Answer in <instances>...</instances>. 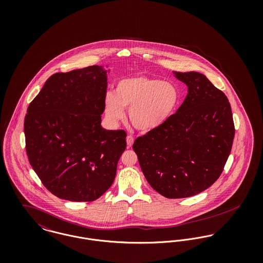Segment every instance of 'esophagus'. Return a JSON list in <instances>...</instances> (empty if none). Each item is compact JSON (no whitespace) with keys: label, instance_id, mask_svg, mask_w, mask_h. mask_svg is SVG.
<instances>
[{"label":"esophagus","instance_id":"obj_1","mask_svg":"<svg viewBox=\"0 0 263 263\" xmlns=\"http://www.w3.org/2000/svg\"><path fill=\"white\" fill-rule=\"evenodd\" d=\"M134 142H135V139H134V137H133V136H130V135H128V136L126 137V143H127V147H128V148H130V147L133 146Z\"/></svg>","mask_w":263,"mask_h":263}]
</instances>
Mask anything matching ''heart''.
<instances>
[{"label":"heart","mask_w":263,"mask_h":263,"mask_svg":"<svg viewBox=\"0 0 263 263\" xmlns=\"http://www.w3.org/2000/svg\"><path fill=\"white\" fill-rule=\"evenodd\" d=\"M181 100L178 87L170 82L146 76L127 77L116 84L115 94L107 92L104 112L111 124L128 118L139 130H152L165 123L177 110Z\"/></svg>","instance_id":"1"}]
</instances>
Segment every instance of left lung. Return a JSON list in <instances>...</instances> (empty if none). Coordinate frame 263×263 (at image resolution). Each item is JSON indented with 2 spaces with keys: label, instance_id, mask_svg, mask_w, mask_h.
I'll return each instance as SVG.
<instances>
[{
  "label": "left lung",
  "instance_id": "8db88e82",
  "mask_svg": "<svg viewBox=\"0 0 263 263\" xmlns=\"http://www.w3.org/2000/svg\"><path fill=\"white\" fill-rule=\"evenodd\" d=\"M188 94L165 123L139 137L133 148L152 188L184 198L213 185L232 150L235 125L225 93L200 73H175Z\"/></svg>",
  "mask_w": 263,
  "mask_h": 263
}]
</instances>
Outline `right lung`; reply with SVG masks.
Instances as JSON below:
<instances>
[{
  "label": "right lung",
  "instance_id": "right-lung-1",
  "mask_svg": "<svg viewBox=\"0 0 263 263\" xmlns=\"http://www.w3.org/2000/svg\"><path fill=\"white\" fill-rule=\"evenodd\" d=\"M106 89V72L98 66L57 73L27 108L29 163L60 198L93 201L112 185L126 133L101 127Z\"/></svg>",
  "mask_w": 263,
  "mask_h": 263
}]
</instances>
